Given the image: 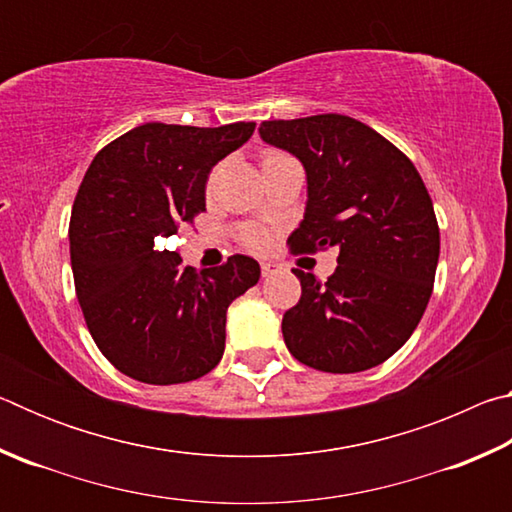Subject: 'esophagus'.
Here are the masks:
<instances>
[{"label": "esophagus", "mask_w": 512, "mask_h": 512, "mask_svg": "<svg viewBox=\"0 0 512 512\" xmlns=\"http://www.w3.org/2000/svg\"><path fill=\"white\" fill-rule=\"evenodd\" d=\"M280 264H275V262H262V275L264 277H271L273 273H277V271H280Z\"/></svg>", "instance_id": "esophagus-1"}]
</instances>
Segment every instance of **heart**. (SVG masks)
Segmentation results:
<instances>
[{
	"label": "heart",
	"mask_w": 512,
	"mask_h": 512,
	"mask_svg": "<svg viewBox=\"0 0 512 512\" xmlns=\"http://www.w3.org/2000/svg\"><path fill=\"white\" fill-rule=\"evenodd\" d=\"M275 155H280L277 151H266L262 155V162L264 160H271ZM214 183V176L210 178V187ZM241 244H244L248 250H253V253H259V250L266 248V232L262 228H257V225H248V228L241 230Z\"/></svg>",
	"instance_id": "heart-1"
}]
</instances>
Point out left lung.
Masks as SVG:
<instances>
[{
    "label": "left lung",
    "instance_id": "obj_1",
    "mask_svg": "<svg viewBox=\"0 0 512 512\" xmlns=\"http://www.w3.org/2000/svg\"><path fill=\"white\" fill-rule=\"evenodd\" d=\"M259 135L307 171L291 253L339 248L325 282L293 268L302 296L282 318L284 343L323 372L379 366L418 327L436 277L440 230L418 169L370 126L334 112L264 121Z\"/></svg>",
    "mask_w": 512,
    "mask_h": 512
}]
</instances>
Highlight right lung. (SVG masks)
Wrapping results in <instances>:
<instances>
[{"instance_id":"obj_1","label":"right lung","mask_w":512,"mask_h":512,"mask_svg":"<svg viewBox=\"0 0 512 512\" xmlns=\"http://www.w3.org/2000/svg\"><path fill=\"white\" fill-rule=\"evenodd\" d=\"M255 131L142 124L94 155L69 221L76 298L97 348L144 384L198 379L223 357L225 311L255 287L259 264L232 255L196 271L162 239L205 212L212 167Z\"/></svg>"}]
</instances>
